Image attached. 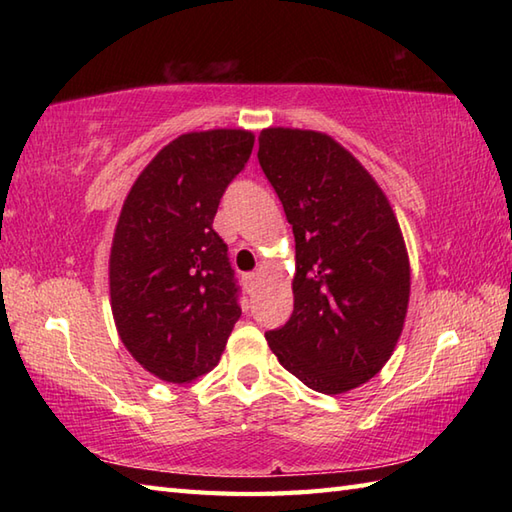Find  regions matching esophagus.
Instances as JSON below:
<instances>
[{
    "label": "esophagus",
    "instance_id": "1",
    "mask_svg": "<svg viewBox=\"0 0 512 512\" xmlns=\"http://www.w3.org/2000/svg\"><path fill=\"white\" fill-rule=\"evenodd\" d=\"M244 284H246V288L253 292V290H257V286H259V275L257 273H248V275H244Z\"/></svg>",
    "mask_w": 512,
    "mask_h": 512
}]
</instances>
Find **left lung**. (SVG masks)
<instances>
[{"mask_svg": "<svg viewBox=\"0 0 512 512\" xmlns=\"http://www.w3.org/2000/svg\"><path fill=\"white\" fill-rule=\"evenodd\" d=\"M257 158L292 224L297 266L295 310L266 341L303 385L345 394L383 369L405 325L400 224L378 182L328 134L268 127Z\"/></svg>", "mask_w": 512, "mask_h": 512, "instance_id": "8db88e82", "label": "left lung"}]
</instances>
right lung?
<instances>
[{"label":"right lung","instance_id":"right-lung-1","mask_svg":"<svg viewBox=\"0 0 512 512\" xmlns=\"http://www.w3.org/2000/svg\"><path fill=\"white\" fill-rule=\"evenodd\" d=\"M253 145L246 129L178 136L140 171L118 215L110 253L116 330L127 352L167 383L211 372L242 314L213 217Z\"/></svg>","mask_w":512,"mask_h":512}]
</instances>
